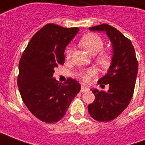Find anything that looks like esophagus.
<instances>
[{
  "label": "esophagus",
  "mask_w": 145,
  "mask_h": 145,
  "mask_svg": "<svg viewBox=\"0 0 145 145\" xmlns=\"http://www.w3.org/2000/svg\"><path fill=\"white\" fill-rule=\"evenodd\" d=\"M88 88H86V87H85V86H82V88H81V92H85L86 91H88Z\"/></svg>",
  "instance_id": "1"
}]
</instances>
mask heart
Listing matches in <instances>:
<instances>
[{
    "label": "heart",
    "instance_id": "obj_1",
    "mask_svg": "<svg viewBox=\"0 0 145 145\" xmlns=\"http://www.w3.org/2000/svg\"><path fill=\"white\" fill-rule=\"evenodd\" d=\"M80 46L85 49V50L92 55H95V60L97 63L103 68H107L112 63V54L108 51H103L104 41L101 36L95 33H88L82 36L80 41ZM65 59L69 60L72 56V48L67 46L64 52ZM95 71L94 69L81 70L79 71L77 75L82 79L83 82H88V79L91 76L95 75Z\"/></svg>",
    "mask_w": 145,
    "mask_h": 145
}]
</instances>
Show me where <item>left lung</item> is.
<instances>
[{"instance_id": "obj_1", "label": "left lung", "mask_w": 145, "mask_h": 145, "mask_svg": "<svg viewBox=\"0 0 145 145\" xmlns=\"http://www.w3.org/2000/svg\"><path fill=\"white\" fill-rule=\"evenodd\" d=\"M91 31H104L111 40L113 56L111 66L98 83L101 87L109 85L108 91L91 89L95 99L88 110L92 118L108 122L116 118L131 102L134 94L138 62L131 41L119 30L108 24L90 27Z\"/></svg>"}]
</instances>
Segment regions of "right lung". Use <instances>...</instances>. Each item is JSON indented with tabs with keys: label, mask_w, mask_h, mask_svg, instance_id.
Wrapping results in <instances>:
<instances>
[{
	"label": "right lung",
	"mask_w": 145,
	"mask_h": 145,
	"mask_svg": "<svg viewBox=\"0 0 145 145\" xmlns=\"http://www.w3.org/2000/svg\"><path fill=\"white\" fill-rule=\"evenodd\" d=\"M79 31L49 23L32 37L21 57L17 83L22 101L36 118L54 123L63 118L81 85L68 78H53L54 68L64 63V50Z\"/></svg>",
	"instance_id": "add662e5"
}]
</instances>
